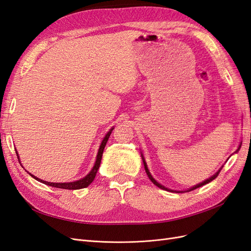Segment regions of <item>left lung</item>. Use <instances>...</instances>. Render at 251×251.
<instances>
[{"mask_svg":"<svg viewBox=\"0 0 251 251\" xmlns=\"http://www.w3.org/2000/svg\"><path fill=\"white\" fill-rule=\"evenodd\" d=\"M238 150H240V148L238 149ZM142 160H143V164H144V169H146V172H147V175H148V176H149V178H150V180L151 181V182H153V183L156 185V186H158L159 188H161V189H165V191H170V192H173V191H171V189H169V188H166V187H164L163 185H161V184H159L158 183V182L153 178V177H151V175L150 174V172H149V169H148V166H147V163H146V161H144V159L142 158ZM222 169H220V171H221ZM220 171H218L215 175H214V176H212V177H210L209 179H207V180H205L204 182H202V183H200V184H198V185H196V186H194V187H192V188H189L188 189V191L187 192H191V191H194V189H196V188H198V187H200V186H203V185H205V184H207V183H209V182H211L212 180H214V179H216L217 177H218V175H219V173H220Z\"/></svg>","mask_w":251,"mask_h":251,"instance_id":"left-lung-1","label":"left lung"}]
</instances>
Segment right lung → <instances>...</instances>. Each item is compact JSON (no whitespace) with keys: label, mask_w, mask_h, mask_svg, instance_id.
Instances as JSON below:
<instances>
[{"label":"right lung","mask_w":251,"mask_h":251,"mask_svg":"<svg viewBox=\"0 0 251 251\" xmlns=\"http://www.w3.org/2000/svg\"><path fill=\"white\" fill-rule=\"evenodd\" d=\"M112 131H113V128H112V130H111L110 132H108L107 135H105V137L103 138V140H102V142H101V144H100V151H98V154H97V157H96V162H95V164H94V166H93V169H92V171H91V172L87 175V176H86L85 178H82V179L77 180V181H74V182H68V183H54V182H47V181L41 180V179H39V178H36L35 176H33V175H31V174H30V175H31V176H32L34 179H36L37 181L43 182L44 184H47V185H49V186L56 187V188H64V189H80V188H85V187L89 186V185L93 182V180H94V178H95V176H96V173H97L98 169H100V161H101V157H102V153H103V150H104L105 144H107V142H108V139H109V137H110V135H111ZM17 156H18V154H17ZM18 158H19V157H18Z\"/></svg>","instance_id":"add662e5"}]
</instances>
